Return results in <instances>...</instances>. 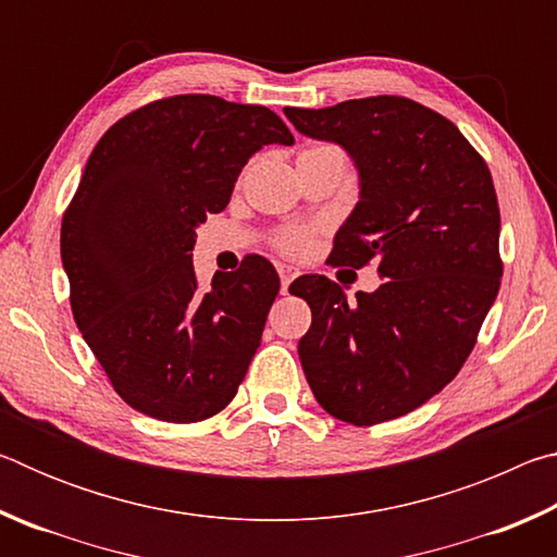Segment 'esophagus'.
<instances>
[{
	"label": "esophagus",
	"instance_id": "esophagus-1",
	"mask_svg": "<svg viewBox=\"0 0 557 557\" xmlns=\"http://www.w3.org/2000/svg\"><path fill=\"white\" fill-rule=\"evenodd\" d=\"M277 272H280V289L282 295H285L292 282L299 277V270L295 265H277Z\"/></svg>",
	"mask_w": 557,
	"mask_h": 557
}]
</instances>
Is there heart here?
<instances>
[{"instance_id": "b5f03b06", "label": "heart", "mask_w": 557, "mask_h": 557, "mask_svg": "<svg viewBox=\"0 0 557 557\" xmlns=\"http://www.w3.org/2000/svg\"><path fill=\"white\" fill-rule=\"evenodd\" d=\"M309 243H312V238H309L307 231H285L277 238V248L287 256H301L309 248Z\"/></svg>"}]
</instances>
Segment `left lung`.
I'll list each match as a JSON object with an SVG mask.
<instances>
[{
	"label": "left lung",
	"instance_id": "left-lung-1",
	"mask_svg": "<svg viewBox=\"0 0 557 557\" xmlns=\"http://www.w3.org/2000/svg\"><path fill=\"white\" fill-rule=\"evenodd\" d=\"M285 115L301 135L342 147L358 172L332 262H375L385 280L356 299L324 275L295 282L312 309L301 369L329 414L379 425L437 395L474 348L504 272L492 174L457 125L408 98Z\"/></svg>",
	"mask_w": 557,
	"mask_h": 557
}]
</instances>
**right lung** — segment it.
Masks as SVG:
<instances>
[{"label": "right lung", "instance_id": "obj_1", "mask_svg": "<svg viewBox=\"0 0 557 557\" xmlns=\"http://www.w3.org/2000/svg\"><path fill=\"white\" fill-rule=\"evenodd\" d=\"M295 137L275 112L174 96L117 120L61 225L83 338L129 408L199 422L228 405L260 346L280 277L265 258L196 282V228L231 201L248 159Z\"/></svg>", "mask_w": 557, "mask_h": 557}]
</instances>
